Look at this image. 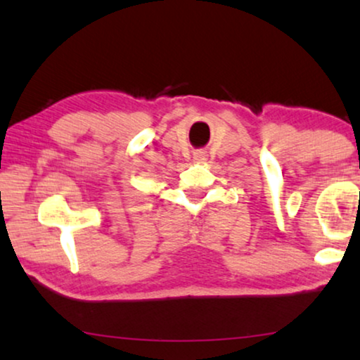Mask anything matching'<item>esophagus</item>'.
I'll return each mask as SVG.
<instances>
[{
  "instance_id": "1",
  "label": "esophagus",
  "mask_w": 360,
  "mask_h": 360,
  "mask_svg": "<svg viewBox=\"0 0 360 360\" xmlns=\"http://www.w3.org/2000/svg\"><path fill=\"white\" fill-rule=\"evenodd\" d=\"M193 160H195L197 163H202V162H205V153H203V152H197V153H193Z\"/></svg>"
}]
</instances>
